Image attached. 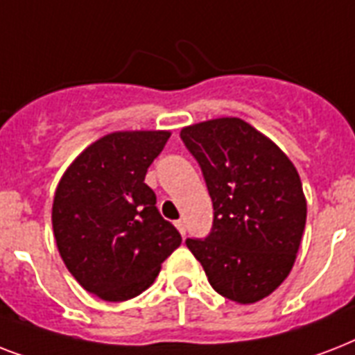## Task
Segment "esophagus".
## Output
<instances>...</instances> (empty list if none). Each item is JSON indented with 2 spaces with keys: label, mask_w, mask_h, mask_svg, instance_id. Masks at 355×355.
Instances as JSON below:
<instances>
[{
  "label": "esophagus",
  "mask_w": 355,
  "mask_h": 355,
  "mask_svg": "<svg viewBox=\"0 0 355 355\" xmlns=\"http://www.w3.org/2000/svg\"><path fill=\"white\" fill-rule=\"evenodd\" d=\"M175 227L178 228V232L182 234V236H186V225H184L182 219H178V221H175Z\"/></svg>",
  "instance_id": "obj_1"
}]
</instances>
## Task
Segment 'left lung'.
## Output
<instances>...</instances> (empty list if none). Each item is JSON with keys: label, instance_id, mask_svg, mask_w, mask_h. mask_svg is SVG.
Wrapping results in <instances>:
<instances>
[{"label": "left lung", "instance_id": "1", "mask_svg": "<svg viewBox=\"0 0 355 355\" xmlns=\"http://www.w3.org/2000/svg\"><path fill=\"white\" fill-rule=\"evenodd\" d=\"M199 162L214 205V227L186 245L210 286L237 304L269 297L291 272L308 205L297 167L265 134L239 118L180 130Z\"/></svg>", "mask_w": 355, "mask_h": 355}]
</instances>
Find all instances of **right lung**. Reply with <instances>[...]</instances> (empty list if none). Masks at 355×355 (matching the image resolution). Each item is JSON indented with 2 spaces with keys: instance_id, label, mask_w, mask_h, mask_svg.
<instances>
[{
  "instance_id": "1",
  "label": "right lung",
  "mask_w": 355,
  "mask_h": 355,
  "mask_svg": "<svg viewBox=\"0 0 355 355\" xmlns=\"http://www.w3.org/2000/svg\"><path fill=\"white\" fill-rule=\"evenodd\" d=\"M169 136V130L107 134L88 145L58 182L51 211L58 252L75 280L101 300L138 297L182 241L145 184Z\"/></svg>"
}]
</instances>
